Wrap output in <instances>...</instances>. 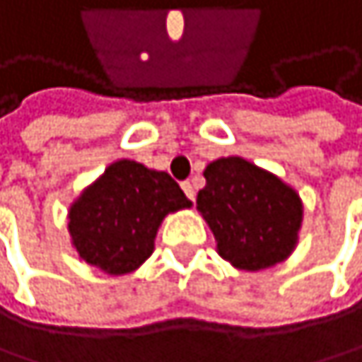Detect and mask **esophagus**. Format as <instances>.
<instances>
[{"label": "esophagus", "instance_id": "obj_1", "mask_svg": "<svg viewBox=\"0 0 362 362\" xmlns=\"http://www.w3.org/2000/svg\"><path fill=\"white\" fill-rule=\"evenodd\" d=\"M182 191L187 193V197L191 202H195V187H193V182H189V180H187V182H182Z\"/></svg>", "mask_w": 362, "mask_h": 362}]
</instances>
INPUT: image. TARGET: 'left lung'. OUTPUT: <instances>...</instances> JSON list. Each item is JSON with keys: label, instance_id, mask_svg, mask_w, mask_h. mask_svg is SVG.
I'll use <instances>...</instances> for the list:
<instances>
[{"label": "left lung", "instance_id": "obj_1", "mask_svg": "<svg viewBox=\"0 0 362 362\" xmlns=\"http://www.w3.org/2000/svg\"><path fill=\"white\" fill-rule=\"evenodd\" d=\"M204 175L197 210L225 261L238 269L261 272L291 257L303 221L295 189L242 156L216 158Z\"/></svg>", "mask_w": 362, "mask_h": 362}]
</instances>
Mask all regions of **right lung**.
<instances>
[{
	"mask_svg": "<svg viewBox=\"0 0 362 362\" xmlns=\"http://www.w3.org/2000/svg\"><path fill=\"white\" fill-rule=\"evenodd\" d=\"M191 206L169 173L120 158L71 204L67 229L84 263L124 276L152 255L163 218Z\"/></svg>",
	"mask_w": 362,
	"mask_h": 362,
	"instance_id": "right-lung-1",
	"label": "right lung"
}]
</instances>
